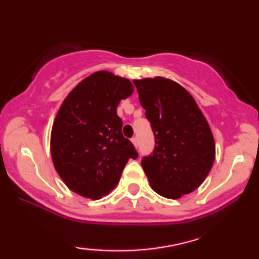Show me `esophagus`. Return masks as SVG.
Listing matches in <instances>:
<instances>
[{
    "mask_svg": "<svg viewBox=\"0 0 259 259\" xmlns=\"http://www.w3.org/2000/svg\"><path fill=\"white\" fill-rule=\"evenodd\" d=\"M131 141H132V144H133L134 147L138 146V139H137V138H133V139L131 140Z\"/></svg>",
    "mask_w": 259,
    "mask_h": 259,
    "instance_id": "34e87169",
    "label": "esophagus"
}]
</instances>
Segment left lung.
I'll return each mask as SVG.
<instances>
[{"mask_svg":"<svg viewBox=\"0 0 259 259\" xmlns=\"http://www.w3.org/2000/svg\"><path fill=\"white\" fill-rule=\"evenodd\" d=\"M154 132L153 154L141 160L153 191L179 199L210 173L215 144L206 118L190 92L167 77L133 80Z\"/></svg>","mask_w":259,"mask_h":259,"instance_id":"left-lung-1","label":"left lung"}]
</instances>
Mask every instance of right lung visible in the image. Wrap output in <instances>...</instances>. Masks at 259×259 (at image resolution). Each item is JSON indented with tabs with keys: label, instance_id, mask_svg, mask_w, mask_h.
<instances>
[{
	"label": "right lung",
	"instance_id": "add662e5",
	"mask_svg": "<svg viewBox=\"0 0 259 259\" xmlns=\"http://www.w3.org/2000/svg\"><path fill=\"white\" fill-rule=\"evenodd\" d=\"M130 79L99 70L80 81L60 106L51 133L53 165L70 191L88 199L118 185L138 153L121 133L116 107L133 93Z\"/></svg>",
	"mask_w": 259,
	"mask_h": 259
}]
</instances>
